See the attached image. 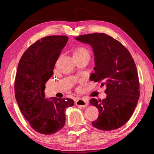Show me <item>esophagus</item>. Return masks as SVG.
I'll use <instances>...</instances> for the list:
<instances>
[{
  "label": "esophagus",
  "mask_w": 154,
  "mask_h": 154,
  "mask_svg": "<svg viewBox=\"0 0 154 154\" xmlns=\"http://www.w3.org/2000/svg\"><path fill=\"white\" fill-rule=\"evenodd\" d=\"M88 101L85 99H82V98H78L76 101V105L77 106H80L82 107H85L87 106L88 105Z\"/></svg>",
  "instance_id": "esophagus-1"
}]
</instances>
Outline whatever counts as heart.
I'll return each instance as SVG.
<instances>
[{
    "instance_id": "obj_1",
    "label": "heart",
    "mask_w": 154,
    "mask_h": 154,
    "mask_svg": "<svg viewBox=\"0 0 154 154\" xmlns=\"http://www.w3.org/2000/svg\"><path fill=\"white\" fill-rule=\"evenodd\" d=\"M90 52L87 48L84 47H78L74 50L73 57L74 58H80L84 57L90 58Z\"/></svg>"
}]
</instances>
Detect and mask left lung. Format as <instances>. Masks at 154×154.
<instances>
[{
  "instance_id": "1",
  "label": "left lung",
  "mask_w": 154,
  "mask_h": 154,
  "mask_svg": "<svg viewBox=\"0 0 154 154\" xmlns=\"http://www.w3.org/2000/svg\"><path fill=\"white\" fill-rule=\"evenodd\" d=\"M75 38L91 45L94 51V72L91 80L106 87V98L90 100L99 110L98 118L92 125L107 131L119 128L132 116L140 95L134 60L122 43L105 33L95 32Z\"/></svg>"
}]
</instances>
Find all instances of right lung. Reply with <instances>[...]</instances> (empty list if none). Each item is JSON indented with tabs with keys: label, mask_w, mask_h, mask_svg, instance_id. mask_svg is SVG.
Masks as SVG:
<instances>
[{
	"label": "right lung",
	"mask_w": 154,
	"mask_h": 154,
	"mask_svg": "<svg viewBox=\"0 0 154 154\" xmlns=\"http://www.w3.org/2000/svg\"><path fill=\"white\" fill-rule=\"evenodd\" d=\"M67 36H48L30 45L20 60L15 81V95L22 115L38 133L51 135L66 123V109L74 105L69 98L45 97V83L67 44Z\"/></svg>",
	"instance_id": "1"
}]
</instances>
